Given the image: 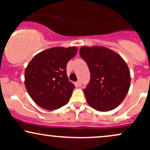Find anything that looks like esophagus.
I'll return each instance as SVG.
<instances>
[{
	"instance_id": "esophagus-1",
	"label": "esophagus",
	"mask_w": 150,
	"mask_h": 150,
	"mask_svg": "<svg viewBox=\"0 0 150 150\" xmlns=\"http://www.w3.org/2000/svg\"><path fill=\"white\" fill-rule=\"evenodd\" d=\"M76 84H77V86H79V87H80V86L82 85V83H81V81H80V80L77 81Z\"/></svg>"
}]
</instances>
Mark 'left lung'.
<instances>
[{
    "mask_svg": "<svg viewBox=\"0 0 150 150\" xmlns=\"http://www.w3.org/2000/svg\"><path fill=\"white\" fill-rule=\"evenodd\" d=\"M80 54L90 72V81L83 89L87 103L99 111L114 109L130 88L128 65L119 55L104 46H83Z\"/></svg>",
    "mask_w": 150,
    "mask_h": 150,
    "instance_id": "left-lung-1",
    "label": "left lung"
}]
</instances>
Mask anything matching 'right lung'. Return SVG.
Wrapping results in <instances>:
<instances>
[{
    "instance_id": "add662e5",
    "label": "right lung",
    "mask_w": 150,
    "mask_h": 150,
    "mask_svg": "<svg viewBox=\"0 0 150 150\" xmlns=\"http://www.w3.org/2000/svg\"><path fill=\"white\" fill-rule=\"evenodd\" d=\"M76 47H55L38 53L25 71V87L33 101L45 109L56 110L68 104L75 89L67 77L68 61Z\"/></svg>"
}]
</instances>
